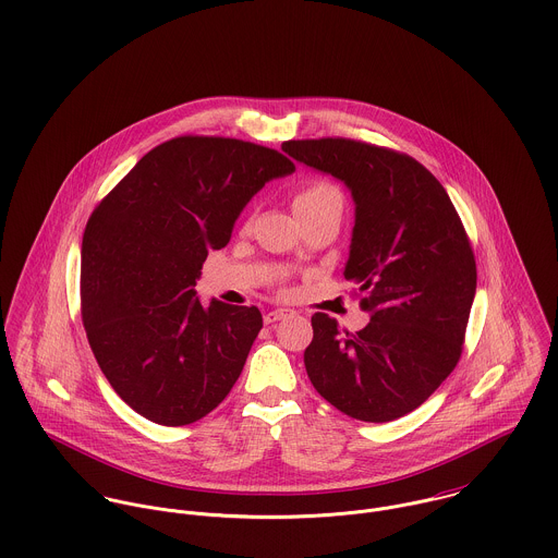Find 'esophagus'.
<instances>
[{"label":"esophagus","instance_id":"1","mask_svg":"<svg viewBox=\"0 0 558 558\" xmlns=\"http://www.w3.org/2000/svg\"><path fill=\"white\" fill-rule=\"evenodd\" d=\"M289 313L291 311H287V308H276V311H269V313H265V324L269 326V324H276V322H282L284 317H289Z\"/></svg>","mask_w":558,"mask_h":558}]
</instances>
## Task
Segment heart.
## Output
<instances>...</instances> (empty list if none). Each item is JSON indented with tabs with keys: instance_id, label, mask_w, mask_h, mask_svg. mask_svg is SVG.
I'll return each mask as SVG.
<instances>
[{
	"instance_id": "obj_1",
	"label": "heart",
	"mask_w": 558,
	"mask_h": 558,
	"mask_svg": "<svg viewBox=\"0 0 558 558\" xmlns=\"http://www.w3.org/2000/svg\"><path fill=\"white\" fill-rule=\"evenodd\" d=\"M330 201L342 203L338 187L328 181H311L298 190V194L293 198V209L313 207V205H322V203H330Z\"/></svg>"
}]
</instances>
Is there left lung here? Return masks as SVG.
Here are the masks:
<instances>
[{
  "label": "left lung",
  "mask_w": 558,
  "mask_h": 558,
  "mask_svg": "<svg viewBox=\"0 0 558 558\" xmlns=\"http://www.w3.org/2000/svg\"><path fill=\"white\" fill-rule=\"evenodd\" d=\"M295 161L340 179L355 203L344 278L371 322L360 332L313 315L304 351L315 390L342 414L388 423L423 405L461 357L476 291L465 228L414 157L349 137L289 140Z\"/></svg>",
  "instance_id": "obj_1"
}]
</instances>
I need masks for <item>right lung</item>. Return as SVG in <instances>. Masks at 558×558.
<instances>
[{
  "label": "right lung",
  "mask_w": 558,
  "mask_h": 558,
  "mask_svg": "<svg viewBox=\"0 0 558 558\" xmlns=\"http://www.w3.org/2000/svg\"><path fill=\"white\" fill-rule=\"evenodd\" d=\"M293 170L267 146L181 135L148 150L95 207L82 241V322L104 375L140 416L183 427L234 386L260 311L203 306L194 287L250 198Z\"/></svg>",
  "instance_id": "obj_1"
}]
</instances>
